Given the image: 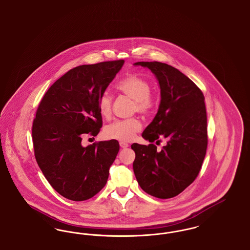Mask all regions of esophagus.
Returning <instances> with one entry per match:
<instances>
[{"label":"esophagus","mask_w":250,"mask_h":250,"mask_svg":"<svg viewBox=\"0 0 250 250\" xmlns=\"http://www.w3.org/2000/svg\"><path fill=\"white\" fill-rule=\"evenodd\" d=\"M120 146H121V148L125 149V148H127L129 145H128V143H125V142H120Z\"/></svg>","instance_id":"esophagus-1"}]
</instances>
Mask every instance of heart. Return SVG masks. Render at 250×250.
Segmentation results:
<instances>
[{"instance_id": "heart-1", "label": "heart", "mask_w": 250, "mask_h": 250, "mask_svg": "<svg viewBox=\"0 0 250 250\" xmlns=\"http://www.w3.org/2000/svg\"><path fill=\"white\" fill-rule=\"evenodd\" d=\"M117 89L122 94L134 100V110L141 114L150 113L155 106V97L151 95L152 87L145 79L139 75L131 74L122 79L117 83ZM98 111L100 115L108 119L112 113V98L107 93H103L98 99ZM142 124L136 118L118 120L108 125L104 130L107 139L122 142L131 141L141 130Z\"/></svg>"}]
</instances>
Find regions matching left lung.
<instances>
[{
    "label": "left lung",
    "mask_w": 250,
    "mask_h": 250,
    "mask_svg": "<svg viewBox=\"0 0 250 250\" xmlns=\"http://www.w3.org/2000/svg\"><path fill=\"white\" fill-rule=\"evenodd\" d=\"M158 81L160 104L152 123L143 131L149 145L133 143V169L146 193L169 199L185 190L198 176L207 149V116L200 88L178 69L160 62H138ZM167 144L158 150L152 143Z\"/></svg>",
    "instance_id": "1"
}]
</instances>
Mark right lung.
Returning <instances> with one entry per match:
<instances>
[{"label": "right lung", "mask_w": 250, "mask_h": 250, "mask_svg": "<svg viewBox=\"0 0 250 250\" xmlns=\"http://www.w3.org/2000/svg\"><path fill=\"white\" fill-rule=\"evenodd\" d=\"M124 63L118 60L73 68L50 86L37 107L32 129L36 162L50 186L68 200L86 201L107 183L119 143L84 147L82 141L102 127L98 99Z\"/></svg>", "instance_id": "add662e5"}]
</instances>
